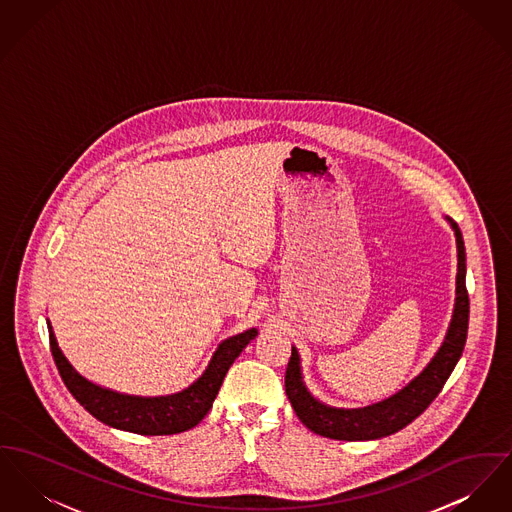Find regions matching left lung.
<instances>
[{"instance_id": "1", "label": "left lung", "mask_w": 512, "mask_h": 512, "mask_svg": "<svg viewBox=\"0 0 512 512\" xmlns=\"http://www.w3.org/2000/svg\"><path fill=\"white\" fill-rule=\"evenodd\" d=\"M456 238V298L451 323L439 350L420 373L389 398L363 408H336L321 402L307 389L301 371L300 352L292 346V358L286 367V394L301 423L317 435L338 441H373L392 435L416 420L437 398L447 383L454 365L460 360L470 317L466 292V249L462 232L452 218L445 216Z\"/></svg>"}]
</instances>
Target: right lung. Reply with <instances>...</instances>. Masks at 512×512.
<instances>
[{
    "mask_svg": "<svg viewBox=\"0 0 512 512\" xmlns=\"http://www.w3.org/2000/svg\"><path fill=\"white\" fill-rule=\"evenodd\" d=\"M46 323L52 356L65 387L75 396V400L96 420L114 429L139 435H174L201 423L209 414L230 365L259 332L257 329H247L222 340L203 375L187 389L164 396H137L100 387L83 377L63 356L50 319H46Z\"/></svg>",
    "mask_w": 512,
    "mask_h": 512,
    "instance_id": "add662e5",
    "label": "right lung"
}]
</instances>
